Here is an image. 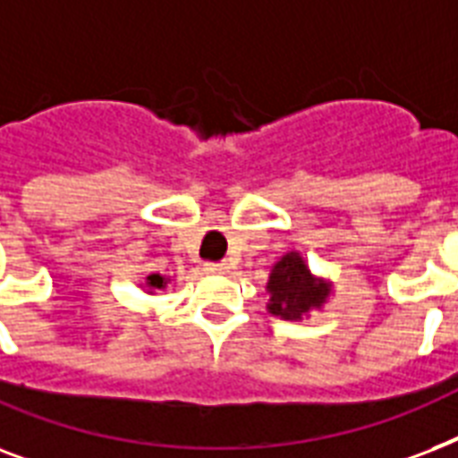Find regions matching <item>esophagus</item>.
I'll return each instance as SVG.
<instances>
[{
	"mask_svg": "<svg viewBox=\"0 0 458 458\" xmlns=\"http://www.w3.org/2000/svg\"><path fill=\"white\" fill-rule=\"evenodd\" d=\"M205 269H208V272H217V275H222V272L229 269V265H226V262H208Z\"/></svg>",
	"mask_w": 458,
	"mask_h": 458,
	"instance_id": "34e87169",
	"label": "esophagus"
}]
</instances>
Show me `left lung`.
I'll list each match as a JSON object with an SVG mask.
<instances>
[{"label":"left lung","mask_w":458,"mask_h":458,"mask_svg":"<svg viewBox=\"0 0 458 458\" xmlns=\"http://www.w3.org/2000/svg\"><path fill=\"white\" fill-rule=\"evenodd\" d=\"M267 292L269 313L284 320H301V315H306L310 308H320L325 303L329 286L325 282H315L299 253H286L272 267Z\"/></svg>","instance_id":"obj_1"}]
</instances>
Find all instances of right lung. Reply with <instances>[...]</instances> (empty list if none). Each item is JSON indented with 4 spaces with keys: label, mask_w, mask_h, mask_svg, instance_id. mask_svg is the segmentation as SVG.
<instances>
[{
    "label": "right lung",
    "mask_w": 458,
    "mask_h": 458,
    "mask_svg": "<svg viewBox=\"0 0 458 458\" xmlns=\"http://www.w3.org/2000/svg\"><path fill=\"white\" fill-rule=\"evenodd\" d=\"M145 282H148V286H150V289H162V286L166 284L165 277H159V275H150V277L145 279Z\"/></svg>",
    "instance_id": "1"
}]
</instances>
